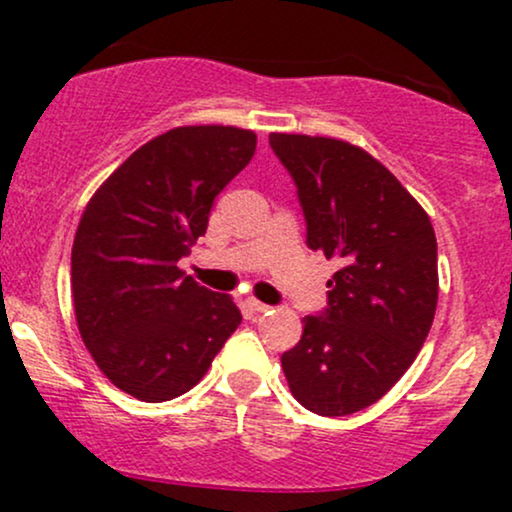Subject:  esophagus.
<instances>
[{"label": "esophagus", "mask_w": 512, "mask_h": 512, "mask_svg": "<svg viewBox=\"0 0 512 512\" xmlns=\"http://www.w3.org/2000/svg\"><path fill=\"white\" fill-rule=\"evenodd\" d=\"M245 308L252 310V313H267L269 305H267V303L255 301V298H248V301H245Z\"/></svg>", "instance_id": "obj_1"}]
</instances>
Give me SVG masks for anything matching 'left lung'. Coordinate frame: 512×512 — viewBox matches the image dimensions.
Returning <instances> with one entry per match:
<instances>
[{"label": "left lung", "mask_w": 512, "mask_h": 512, "mask_svg": "<svg viewBox=\"0 0 512 512\" xmlns=\"http://www.w3.org/2000/svg\"><path fill=\"white\" fill-rule=\"evenodd\" d=\"M289 170L310 250L339 260L322 313L281 354L293 397L320 416L370 407L407 373L438 303L431 219L383 163L358 146L269 134Z\"/></svg>", "instance_id": "8db88e82"}]
</instances>
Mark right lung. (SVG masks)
I'll return each mask as SVG.
<instances>
[{
    "label": "right lung",
    "mask_w": 512,
    "mask_h": 512,
    "mask_svg": "<svg viewBox=\"0 0 512 512\" xmlns=\"http://www.w3.org/2000/svg\"><path fill=\"white\" fill-rule=\"evenodd\" d=\"M250 129L178 127L151 139L93 195L76 228L81 339L113 385L142 402L192 390L238 330L231 296L178 262L207 233L214 199L255 154Z\"/></svg>",
    "instance_id": "obj_1"
}]
</instances>
